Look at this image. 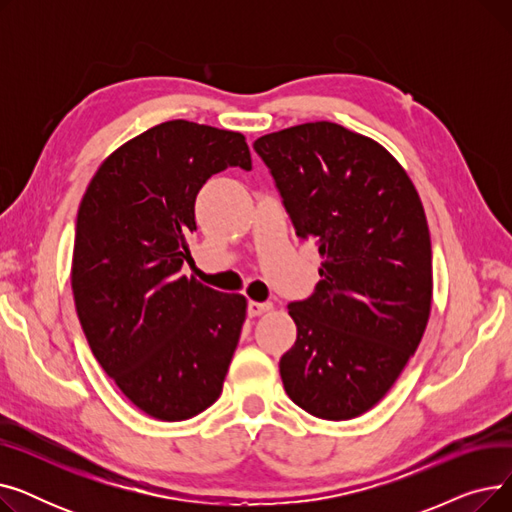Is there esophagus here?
<instances>
[{
    "instance_id": "obj_1",
    "label": "esophagus",
    "mask_w": 512,
    "mask_h": 512,
    "mask_svg": "<svg viewBox=\"0 0 512 512\" xmlns=\"http://www.w3.org/2000/svg\"><path fill=\"white\" fill-rule=\"evenodd\" d=\"M272 303L270 301H265V303H257V301H249V305H247V313H249V317H259V315H263V313H267V311H272Z\"/></svg>"
}]
</instances>
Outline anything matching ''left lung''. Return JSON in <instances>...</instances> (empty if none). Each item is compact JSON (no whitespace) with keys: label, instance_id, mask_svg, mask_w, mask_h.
Returning <instances> with one entry per match:
<instances>
[{"label":"left lung","instance_id":"1","mask_svg":"<svg viewBox=\"0 0 512 512\" xmlns=\"http://www.w3.org/2000/svg\"><path fill=\"white\" fill-rule=\"evenodd\" d=\"M301 240L324 257L311 297L288 303L297 342L280 359L286 394L342 421L386 396L432 309V240L415 186L375 141L309 122L253 143Z\"/></svg>","mask_w":512,"mask_h":512}]
</instances>
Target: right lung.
Segmentation results:
<instances>
[{
    "label": "right lung",
    "mask_w": 512,
    "mask_h": 512,
    "mask_svg": "<svg viewBox=\"0 0 512 512\" xmlns=\"http://www.w3.org/2000/svg\"><path fill=\"white\" fill-rule=\"evenodd\" d=\"M251 170L240 132L186 120L149 128L107 157L76 215L72 292L91 351L124 396L184 421L222 394L247 299L180 274L201 186Z\"/></svg>",
    "instance_id": "right-lung-1"
}]
</instances>
